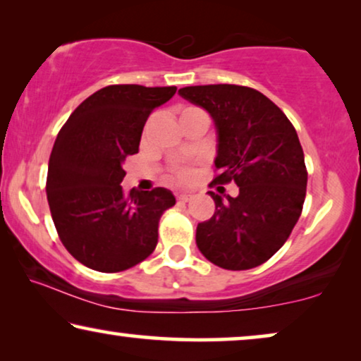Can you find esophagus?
Masks as SVG:
<instances>
[{"mask_svg": "<svg viewBox=\"0 0 361 361\" xmlns=\"http://www.w3.org/2000/svg\"><path fill=\"white\" fill-rule=\"evenodd\" d=\"M192 200V195H186V192H183V195H178V201L180 202H188Z\"/></svg>", "mask_w": 361, "mask_h": 361, "instance_id": "esophagus-1", "label": "esophagus"}]
</instances>
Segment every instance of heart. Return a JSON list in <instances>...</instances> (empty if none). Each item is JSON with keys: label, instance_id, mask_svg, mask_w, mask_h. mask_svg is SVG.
<instances>
[{"label": "heart", "instance_id": "heart-1", "mask_svg": "<svg viewBox=\"0 0 361 361\" xmlns=\"http://www.w3.org/2000/svg\"><path fill=\"white\" fill-rule=\"evenodd\" d=\"M176 178H178V181H181V183L191 181L192 170L188 169V166H180V169L176 170Z\"/></svg>", "mask_w": 361, "mask_h": 361}]
</instances>
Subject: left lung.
<instances>
[{
  "instance_id": "8db88e82",
  "label": "left lung",
  "mask_w": 361,
  "mask_h": 361,
  "mask_svg": "<svg viewBox=\"0 0 361 361\" xmlns=\"http://www.w3.org/2000/svg\"><path fill=\"white\" fill-rule=\"evenodd\" d=\"M214 121L219 175L235 181L238 195L209 191L216 211L196 227V245L226 270H248L283 247L301 216L307 171L296 129L260 91L238 85H200L178 90Z\"/></svg>"
}]
</instances>
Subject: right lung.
<instances>
[{
	"label": "right lung",
	"mask_w": 361,
	"mask_h": 361,
	"mask_svg": "<svg viewBox=\"0 0 361 361\" xmlns=\"http://www.w3.org/2000/svg\"><path fill=\"white\" fill-rule=\"evenodd\" d=\"M176 86L111 85L86 98L55 139L47 201L65 248L91 270L116 273L155 250L159 221L176 202L166 188L132 190L121 181L124 160L139 152L145 121Z\"/></svg>",
	"instance_id": "right-lung-1"
}]
</instances>
